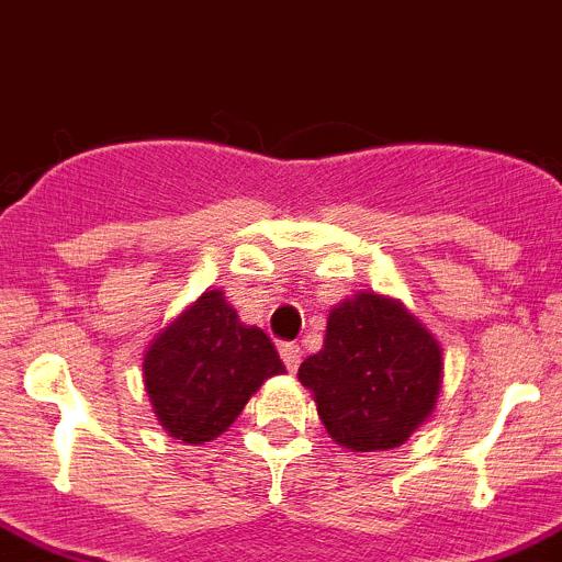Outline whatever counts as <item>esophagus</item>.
Masks as SVG:
<instances>
[{"label":"esophagus","instance_id":"obj_1","mask_svg":"<svg viewBox=\"0 0 562 562\" xmlns=\"http://www.w3.org/2000/svg\"><path fill=\"white\" fill-rule=\"evenodd\" d=\"M280 355H282V363H285L288 371H296L299 363H302V349L296 344H280Z\"/></svg>","mask_w":562,"mask_h":562}]
</instances>
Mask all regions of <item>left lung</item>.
Returning <instances> with one entry per match:
<instances>
[{"mask_svg": "<svg viewBox=\"0 0 562 562\" xmlns=\"http://www.w3.org/2000/svg\"><path fill=\"white\" fill-rule=\"evenodd\" d=\"M440 346L396 299L358 293L333 307L322 352L299 366L329 438L352 452L402 447L435 411Z\"/></svg>", "mask_w": 562, "mask_h": 562, "instance_id": "8db88e82", "label": "left lung"}]
</instances>
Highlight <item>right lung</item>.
<instances>
[{
  "label": "right lung",
  "mask_w": 562,
  "mask_h": 562,
  "mask_svg": "<svg viewBox=\"0 0 562 562\" xmlns=\"http://www.w3.org/2000/svg\"><path fill=\"white\" fill-rule=\"evenodd\" d=\"M282 371L269 335L246 327L222 291L202 293L144 355V382L157 422L186 443L218 438L251 393Z\"/></svg>",
  "instance_id": "add662e5"
}]
</instances>
